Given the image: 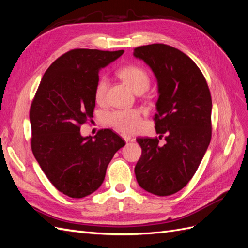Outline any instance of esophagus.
Listing matches in <instances>:
<instances>
[{
  "label": "esophagus",
  "mask_w": 248,
  "mask_h": 248,
  "mask_svg": "<svg viewBox=\"0 0 248 248\" xmlns=\"http://www.w3.org/2000/svg\"><path fill=\"white\" fill-rule=\"evenodd\" d=\"M121 137H122V139H123L126 142H128V141H130V140H132V138L129 136V134H126V133H122Z\"/></svg>",
  "instance_id": "34e87169"
}]
</instances>
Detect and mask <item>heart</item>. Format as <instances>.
I'll return each mask as SVG.
<instances>
[{"mask_svg":"<svg viewBox=\"0 0 248 248\" xmlns=\"http://www.w3.org/2000/svg\"><path fill=\"white\" fill-rule=\"evenodd\" d=\"M120 78L128 86L133 92H144L149 88L150 76L145 68L139 65H127L118 72ZM108 87L107 78H100L97 81L94 96L96 101H102L106 96ZM106 123L115 129L123 132H133L139 129L141 122L139 109H119L108 112L104 117Z\"/></svg>","mask_w":248,"mask_h":248,"instance_id":"heart-1","label":"heart"}]
</instances>
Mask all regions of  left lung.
Wrapping results in <instances>:
<instances>
[{
    "label": "left lung",
    "instance_id": "1",
    "mask_svg": "<svg viewBox=\"0 0 248 248\" xmlns=\"http://www.w3.org/2000/svg\"><path fill=\"white\" fill-rule=\"evenodd\" d=\"M152 69L158 86L155 129L158 138H139L141 156L134 172L139 185L155 196L181 190L196 174L211 140L212 100L202 71L184 52L162 43L134 48Z\"/></svg>",
    "mask_w": 248,
    "mask_h": 248
}]
</instances>
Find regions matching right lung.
<instances>
[{"label": "right lung", "instance_id": "right-lung-1", "mask_svg": "<svg viewBox=\"0 0 248 248\" xmlns=\"http://www.w3.org/2000/svg\"><path fill=\"white\" fill-rule=\"evenodd\" d=\"M124 50L77 48L58 58L44 73L30 108L31 147L56 188L73 199L97 190L107 168L125 142L110 129L81 137L80 125L93 118L99 70Z\"/></svg>", "mask_w": 248, "mask_h": 248}]
</instances>
